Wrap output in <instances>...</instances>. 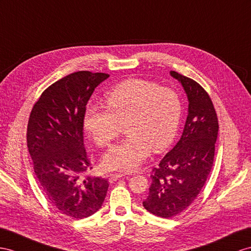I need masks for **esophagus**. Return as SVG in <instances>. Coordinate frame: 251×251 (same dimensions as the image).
I'll use <instances>...</instances> for the list:
<instances>
[{"instance_id":"34e87169","label":"esophagus","mask_w":251,"mask_h":251,"mask_svg":"<svg viewBox=\"0 0 251 251\" xmlns=\"http://www.w3.org/2000/svg\"><path fill=\"white\" fill-rule=\"evenodd\" d=\"M124 176H125L124 174H111L110 176H109V181L113 182L115 180H118V179H120V178H123Z\"/></svg>"}]
</instances>
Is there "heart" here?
Listing matches in <instances>:
<instances>
[{"mask_svg":"<svg viewBox=\"0 0 251 251\" xmlns=\"http://www.w3.org/2000/svg\"><path fill=\"white\" fill-rule=\"evenodd\" d=\"M107 107L91 105L83 126L100 147L110 146L126 127L128 138L113 146L104 159L107 170L130 172L153 152L173 143L182 114L180 96L171 88L145 79H128L106 95Z\"/></svg>","mask_w":251,"mask_h":251,"instance_id":"obj_1","label":"heart"}]
</instances>
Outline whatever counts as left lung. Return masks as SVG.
Returning a JSON list of instances; mask_svg holds the SVG:
<instances>
[{
    "mask_svg": "<svg viewBox=\"0 0 251 251\" xmlns=\"http://www.w3.org/2000/svg\"><path fill=\"white\" fill-rule=\"evenodd\" d=\"M189 100L182 136L152 169L151 184L143 207L159 217L171 218L195 201L214 161L218 133L217 114L208 92L195 80L171 71Z\"/></svg>",
    "mask_w": 251,
    "mask_h": 251,
    "instance_id": "1",
    "label": "left lung"
}]
</instances>
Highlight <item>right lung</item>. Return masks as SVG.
Masks as SVG:
<instances>
[{"label":"right lung","instance_id":"right-lung-1","mask_svg":"<svg viewBox=\"0 0 251 251\" xmlns=\"http://www.w3.org/2000/svg\"><path fill=\"white\" fill-rule=\"evenodd\" d=\"M106 73L78 71L42 92L31 109L27 147L48 201L61 214L81 220L100 209L109 182L85 175L92 170L83 145V114Z\"/></svg>","mask_w":251,"mask_h":251}]
</instances>
